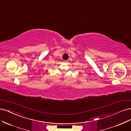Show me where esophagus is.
Segmentation results:
<instances>
[{
	"label": "esophagus",
	"mask_w": 131,
	"mask_h": 131,
	"mask_svg": "<svg viewBox=\"0 0 131 131\" xmlns=\"http://www.w3.org/2000/svg\"><path fill=\"white\" fill-rule=\"evenodd\" d=\"M67 61H68L67 60H64V62H66H66H67Z\"/></svg>",
	"instance_id": "1"
}]
</instances>
